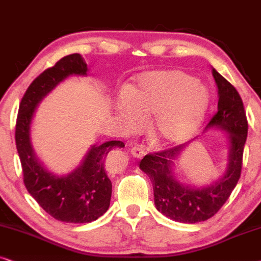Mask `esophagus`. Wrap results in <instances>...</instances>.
Listing matches in <instances>:
<instances>
[{
  "label": "esophagus",
  "mask_w": 261,
  "mask_h": 261,
  "mask_svg": "<svg viewBox=\"0 0 261 261\" xmlns=\"http://www.w3.org/2000/svg\"><path fill=\"white\" fill-rule=\"evenodd\" d=\"M131 154H133L135 158H142L145 154V149L142 145H135V147L131 148Z\"/></svg>",
  "instance_id": "esophagus-1"
}]
</instances>
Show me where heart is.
Here are the masks:
<instances>
[{
    "mask_svg": "<svg viewBox=\"0 0 261 261\" xmlns=\"http://www.w3.org/2000/svg\"><path fill=\"white\" fill-rule=\"evenodd\" d=\"M209 105L205 86L181 70L143 72L116 103L124 128L136 130L154 114L151 131L161 143H180L196 133Z\"/></svg>",
    "mask_w": 261,
    "mask_h": 261,
    "instance_id": "obj_1",
    "label": "heart"
}]
</instances>
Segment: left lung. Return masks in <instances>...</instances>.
<instances>
[{
  "label": "left lung",
  "mask_w": 261,
  "mask_h": 261,
  "mask_svg": "<svg viewBox=\"0 0 261 261\" xmlns=\"http://www.w3.org/2000/svg\"><path fill=\"white\" fill-rule=\"evenodd\" d=\"M213 75L218 88V105L207 126L221 127L230 138L229 165L223 178L204 189H192L176 181L172 174L173 160L178 158L185 144L150 152L140 162V168L152 182L156 209L166 217L182 223H198L216 215L241 176L248 133L244 102L235 87L220 72L213 69Z\"/></svg>",
  "instance_id": "8db88e82"
}]
</instances>
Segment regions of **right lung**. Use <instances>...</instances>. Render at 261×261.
I'll list each match as a JSON object with an SVG mask.
<instances>
[{
  "mask_svg": "<svg viewBox=\"0 0 261 261\" xmlns=\"http://www.w3.org/2000/svg\"><path fill=\"white\" fill-rule=\"evenodd\" d=\"M87 64L81 55L61 58L33 80L23 94L16 118L15 143L21 162L23 184L31 196L57 221L88 223L98 220L110 206L112 182L107 176L105 160L121 141L93 145L82 166L65 176H55L38 162L30 142L31 121L41 99L69 75H86Z\"/></svg>",
  "mask_w": 261,
  "mask_h": 261,
  "instance_id": "right-lung-1",
  "label": "right lung"
}]
</instances>
